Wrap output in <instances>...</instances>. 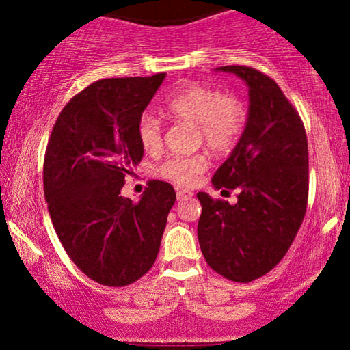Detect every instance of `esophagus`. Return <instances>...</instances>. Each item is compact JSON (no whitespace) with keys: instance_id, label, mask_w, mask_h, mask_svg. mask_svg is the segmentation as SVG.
I'll list each match as a JSON object with an SVG mask.
<instances>
[{"instance_id":"obj_1","label":"esophagus","mask_w":350,"mask_h":350,"mask_svg":"<svg viewBox=\"0 0 350 350\" xmlns=\"http://www.w3.org/2000/svg\"><path fill=\"white\" fill-rule=\"evenodd\" d=\"M192 196H194V192H192V191H187V189H180V191H178V200H186V199H191Z\"/></svg>"}]
</instances>
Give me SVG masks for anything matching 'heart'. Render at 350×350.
<instances>
[{
	"mask_svg": "<svg viewBox=\"0 0 350 350\" xmlns=\"http://www.w3.org/2000/svg\"><path fill=\"white\" fill-rule=\"evenodd\" d=\"M164 111L176 122L196 126L198 142L215 152H228L237 146L247 126V107L234 94H222L202 83H183L164 103ZM138 142L144 151H158L163 143L159 120L143 115L136 126ZM204 154L172 156L156 166V176L179 186H191L207 170Z\"/></svg>",
	"mask_w": 350,
	"mask_h": 350,
	"instance_id": "heart-1",
	"label": "heart"
}]
</instances>
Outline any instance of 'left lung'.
Returning a JSON list of instances; mask_svg holds the SVG:
<instances>
[{
  "label": "left lung",
  "mask_w": 350,
  "mask_h": 350,
  "mask_svg": "<svg viewBox=\"0 0 350 350\" xmlns=\"http://www.w3.org/2000/svg\"><path fill=\"white\" fill-rule=\"evenodd\" d=\"M243 79L250 110L245 131L212 184L235 191L237 204L198 198V237L212 270L237 283L267 275L298 234L308 206L309 158L303 120L278 83L247 66L219 67Z\"/></svg>",
  "instance_id": "8db88e82"
}]
</instances>
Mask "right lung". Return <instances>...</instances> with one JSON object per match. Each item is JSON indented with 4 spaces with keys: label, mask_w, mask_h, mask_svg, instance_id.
I'll return each mask as SVG.
<instances>
[{
    "label": "right lung",
    "mask_w": 350,
    "mask_h": 350,
    "mask_svg": "<svg viewBox=\"0 0 350 350\" xmlns=\"http://www.w3.org/2000/svg\"><path fill=\"white\" fill-rule=\"evenodd\" d=\"M166 74L103 79L62 108L44 156V196L70 260L90 280L126 286L158 256L176 192L150 180L138 202L124 178L143 158L136 126Z\"/></svg>",
    "instance_id": "right-lung-1"
}]
</instances>
